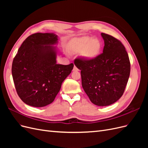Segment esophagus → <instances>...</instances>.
<instances>
[{"instance_id": "1", "label": "esophagus", "mask_w": 148, "mask_h": 148, "mask_svg": "<svg viewBox=\"0 0 148 148\" xmlns=\"http://www.w3.org/2000/svg\"><path fill=\"white\" fill-rule=\"evenodd\" d=\"M73 71H78V69L77 68V66H76L75 65L73 66Z\"/></svg>"}]
</instances>
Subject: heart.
<instances>
[{"mask_svg": "<svg viewBox=\"0 0 148 148\" xmlns=\"http://www.w3.org/2000/svg\"><path fill=\"white\" fill-rule=\"evenodd\" d=\"M69 47L75 53L81 52L82 55L88 60H93L99 55L101 43L97 38L84 36L73 39L70 43Z\"/></svg>", "mask_w": 148, "mask_h": 148, "instance_id": "b5f03b06", "label": "heart"}]
</instances>
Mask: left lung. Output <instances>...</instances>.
<instances>
[{
  "instance_id": "1",
  "label": "left lung",
  "mask_w": 148,
  "mask_h": 148,
  "mask_svg": "<svg viewBox=\"0 0 148 148\" xmlns=\"http://www.w3.org/2000/svg\"><path fill=\"white\" fill-rule=\"evenodd\" d=\"M103 52L93 60L77 58L75 66L81 70L82 84L94 104L107 106L122 97L130 73L127 52L119 39L101 33Z\"/></svg>"
}]
</instances>
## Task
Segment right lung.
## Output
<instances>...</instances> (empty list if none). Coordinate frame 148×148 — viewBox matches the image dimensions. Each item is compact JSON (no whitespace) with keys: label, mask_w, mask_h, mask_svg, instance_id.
<instances>
[{"label":"right lung","mask_w":148,"mask_h":148,"mask_svg":"<svg viewBox=\"0 0 148 148\" xmlns=\"http://www.w3.org/2000/svg\"><path fill=\"white\" fill-rule=\"evenodd\" d=\"M53 33L31 34L22 43L12 62V73L18 95L27 105L42 107L52 103L73 64H57V42Z\"/></svg>","instance_id":"add662e5"}]
</instances>
